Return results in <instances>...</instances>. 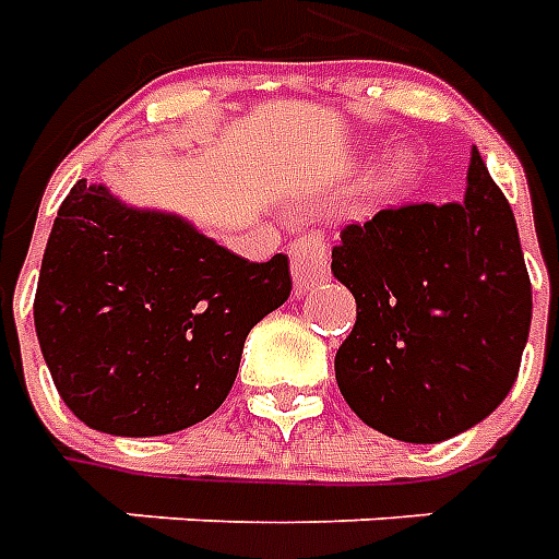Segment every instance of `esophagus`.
Masks as SVG:
<instances>
[{
	"label": "esophagus",
	"instance_id": "34e87169",
	"mask_svg": "<svg viewBox=\"0 0 559 559\" xmlns=\"http://www.w3.org/2000/svg\"><path fill=\"white\" fill-rule=\"evenodd\" d=\"M290 272L296 290H308L329 275V245L320 233L299 236L290 245Z\"/></svg>",
	"mask_w": 559,
	"mask_h": 559
}]
</instances>
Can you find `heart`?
I'll list each match as a JSON object with an SVG mask.
<instances>
[{
	"mask_svg": "<svg viewBox=\"0 0 559 559\" xmlns=\"http://www.w3.org/2000/svg\"><path fill=\"white\" fill-rule=\"evenodd\" d=\"M407 170H411V155H407V152H399V155H392V158L386 160L383 179H386L389 185H395L407 176Z\"/></svg>",
	"mask_w": 559,
	"mask_h": 559,
	"instance_id": "obj_1",
	"label": "heart"
}]
</instances>
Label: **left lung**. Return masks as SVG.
Wrapping results in <instances>:
<instances>
[{
	"instance_id": "1",
	"label": "left lung",
	"mask_w": 559,
	"mask_h": 559,
	"mask_svg": "<svg viewBox=\"0 0 559 559\" xmlns=\"http://www.w3.org/2000/svg\"><path fill=\"white\" fill-rule=\"evenodd\" d=\"M356 299L335 353L350 411L404 443H440L491 416L521 368L533 293L503 191L473 148L464 200L383 209L332 248Z\"/></svg>"
}]
</instances>
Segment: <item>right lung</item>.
Listing matches in <instances>:
<instances>
[{
    "mask_svg": "<svg viewBox=\"0 0 559 559\" xmlns=\"http://www.w3.org/2000/svg\"><path fill=\"white\" fill-rule=\"evenodd\" d=\"M290 263H248L160 209L80 179L62 200L35 293L59 395L116 437L191 428L230 392L248 332L290 296Z\"/></svg>",
    "mask_w": 559,
    "mask_h": 559,
    "instance_id": "add662e5",
    "label": "right lung"
}]
</instances>
